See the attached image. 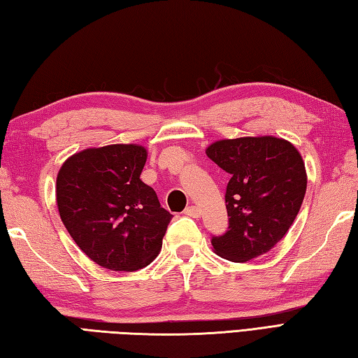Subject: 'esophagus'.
I'll return each mask as SVG.
<instances>
[{"mask_svg":"<svg viewBox=\"0 0 358 358\" xmlns=\"http://www.w3.org/2000/svg\"><path fill=\"white\" fill-rule=\"evenodd\" d=\"M184 215L189 216V217H199L201 216V210L196 206H189L184 210Z\"/></svg>","mask_w":358,"mask_h":358,"instance_id":"1","label":"esophagus"}]
</instances>
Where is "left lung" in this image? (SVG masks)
Listing matches in <instances>:
<instances>
[{
    "mask_svg": "<svg viewBox=\"0 0 358 358\" xmlns=\"http://www.w3.org/2000/svg\"><path fill=\"white\" fill-rule=\"evenodd\" d=\"M206 152L230 174L225 189L229 230L211 238L215 252L233 262L267 253L301 208L308 187L301 155L273 136L225 138Z\"/></svg>",
    "mask_w": 358,
    "mask_h": 358,
    "instance_id": "obj_1",
    "label": "left lung"
}]
</instances>
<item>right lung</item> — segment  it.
<instances>
[{"label":"right lung","instance_id":"1","mask_svg":"<svg viewBox=\"0 0 358 358\" xmlns=\"http://www.w3.org/2000/svg\"><path fill=\"white\" fill-rule=\"evenodd\" d=\"M147 150L108 145L71 156L57 176L64 227L94 262L117 272L138 271L157 257L173 215L141 180Z\"/></svg>","mask_w":358,"mask_h":358}]
</instances>
